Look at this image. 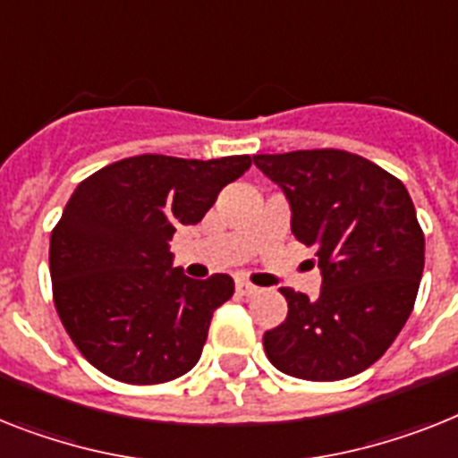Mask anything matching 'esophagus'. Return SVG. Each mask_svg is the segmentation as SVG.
<instances>
[{
  "instance_id": "34e87169",
  "label": "esophagus",
  "mask_w": 458,
  "mask_h": 458,
  "mask_svg": "<svg viewBox=\"0 0 458 458\" xmlns=\"http://www.w3.org/2000/svg\"><path fill=\"white\" fill-rule=\"evenodd\" d=\"M236 290H238V294H243V297H250V294L257 293L255 285L248 281H236Z\"/></svg>"
}]
</instances>
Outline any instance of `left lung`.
Masks as SVG:
<instances>
[{"label": "left lung", "instance_id": "obj_1", "mask_svg": "<svg viewBox=\"0 0 458 458\" xmlns=\"http://www.w3.org/2000/svg\"><path fill=\"white\" fill-rule=\"evenodd\" d=\"M252 161L283 189L294 238L316 248L323 276L316 300L281 288L288 318L264 332L267 358L306 381L368 369L410 318L424 274V232L405 184L342 149Z\"/></svg>", "mask_w": 458, "mask_h": 458}]
</instances>
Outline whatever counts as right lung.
Here are the masks:
<instances>
[{
	"label": "right lung",
	"mask_w": 458,
	"mask_h": 458,
	"mask_svg": "<svg viewBox=\"0 0 458 458\" xmlns=\"http://www.w3.org/2000/svg\"><path fill=\"white\" fill-rule=\"evenodd\" d=\"M250 157L121 158L86 177L51 233L53 301L81 356L116 381L164 384L194 368L232 276L194 281L170 241L196 225Z\"/></svg>",
	"instance_id": "right-lung-1"
}]
</instances>
